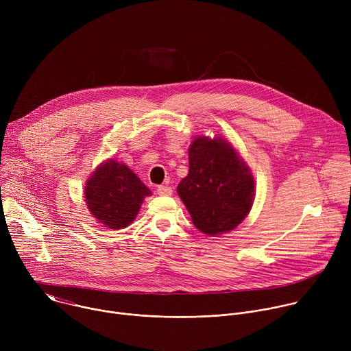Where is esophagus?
I'll list each match as a JSON object with an SVG mask.
<instances>
[{"label": "esophagus", "instance_id": "34e87169", "mask_svg": "<svg viewBox=\"0 0 351 351\" xmlns=\"http://www.w3.org/2000/svg\"><path fill=\"white\" fill-rule=\"evenodd\" d=\"M157 193L160 195H171L172 194V187H169V186H158L157 187Z\"/></svg>", "mask_w": 351, "mask_h": 351}]
</instances>
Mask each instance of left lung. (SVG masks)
<instances>
[{"label": "left lung", "mask_w": 351, "mask_h": 351, "mask_svg": "<svg viewBox=\"0 0 351 351\" xmlns=\"http://www.w3.org/2000/svg\"><path fill=\"white\" fill-rule=\"evenodd\" d=\"M178 194L194 226L215 236L233 230L248 215L256 186L229 141L198 136L189 147V173L178 184Z\"/></svg>", "instance_id": "left-lung-1"}]
</instances>
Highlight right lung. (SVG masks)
<instances>
[{
	"instance_id": "1",
	"label": "right lung",
	"mask_w": 351,
	"mask_h": 351,
	"mask_svg": "<svg viewBox=\"0 0 351 351\" xmlns=\"http://www.w3.org/2000/svg\"><path fill=\"white\" fill-rule=\"evenodd\" d=\"M147 195H152L148 187L125 164L115 160L99 164L84 187L90 214L110 229L129 226Z\"/></svg>"
}]
</instances>
